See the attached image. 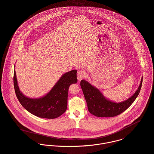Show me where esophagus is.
Wrapping results in <instances>:
<instances>
[{
  "mask_svg": "<svg viewBox=\"0 0 154 154\" xmlns=\"http://www.w3.org/2000/svg\"><path fill=\"white\" fill-rule=\"evenodd\" d=\"M85 72L84 71H80L78 72L77 73V79L79 81L81 80L82 79H83V78L85 77Z\"/></svg>",
  "mask_w": 154,
  "mask_h": 154,
  "instance_id": "1",
  "label": "esophagus"
}]
</instances>
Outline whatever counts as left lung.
<instances>
[{
    "label": "left lung",
    "mask_w": 154,
    "mask_h": 154,
    "mask_svg": "<svg viewBox=\"0 0 154 154\" xmlns=\"http://www.w3.org/2000/svg\"><path fill=\"white\" fill-rule=\"evenodd\" d=\"M142 82L143 77L135 93L119 103L108 99L98 89L85 80H81L80 86L91 114L98 117H112L122 114L133 103L140 93Z\"/></svg>",
    "instance_id": "left-lung-1"
}]
</instances>
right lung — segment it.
I'll list each match as a JSON object with an SVG mask.
<instances>
[{
    "instance_id": "1",
    "label": "right lung",
    "mask_w": 154,
    "mask_h": 154,
    "mask_svg": "<svg viewBox=\"0 0 154 154\" xmlns=\"http://www.w3.org/2000/svg\"><path fill=\"white\" fill-rule=\"evenodd\" d=\"M76 74L75 69L63 74L46 95L32 98L20 91L14 70L13 80L16 95L22 106L35 116L48 119L57 118L66 111L68 89L71 85L77 82Z\"/></svg>"
}]
</instances>
